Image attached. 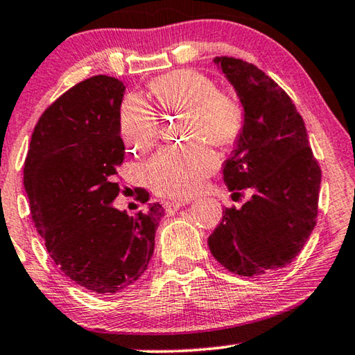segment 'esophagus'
Returning <instances> with one entry per match:
<instances>
[{"mask_svg":"<svg viewBox=\"0 0 355 355\" xmlns=\"http://www.w3.org/2000/svg\"><path fill=\"white\" fill-rule=\"evenodd\" d=\"M189 203V200H174V202H166V213L168 215H171V213H174V211H178L179 208L181 207H184V205H187Z\"/></svg>","mask_w":355,"mask_h":355,"instance_id":"1","label":"esophagus"}]
</instances>
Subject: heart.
Here are the masks:
<instances>
[{
	"label": "heart",
	"mask_w": 355,
	"mask_h": 355,
	"mask_svg": "<svg viewBox=\"0 0 355 355\" xmlns=\"http://www.w3.org/2000/svg\"><path fill=\"white\" fill-rule=\"evenodd\" d=\"M148 92L163 113L184 114V139L196 140L163 150L150 162V187L159 196L192 197L218 166L215 153L205 142L216 148L234 145L244 130V106L231 92L215 89L210 77L192 69L157 77L150 82ZM118 123L124 145L134 153H147L157 145L158 118L140 96L123 101Z\"/></svg>",
	"instance_id": "b5f03b06"
}]
</instances>
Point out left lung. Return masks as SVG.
<instances>
[{
	"label": "left lung",
	"mask_w": 355,
	"mask_h": 355,
	"mask_svg": "<svg viewBox=\"0 0 355 355\" xmlns=\"http://www.w3.org/2000/svg\"><path fill=\"white\" fill-rule=\"evenodd\" d=\"M215 62L245 111L223 181L232 196L249 191L252 197L239 210L225 208L208 247L225 268L254 278L300 254L317 225L322 169L291 96L255 64L232 56Z\"/></svg>",
	"instance_id": "8db88e82"
}]
</instances>
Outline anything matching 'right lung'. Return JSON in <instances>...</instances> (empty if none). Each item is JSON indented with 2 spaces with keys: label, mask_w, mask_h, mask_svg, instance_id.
Returning a JSON list of instances; mask_svg holds the SVG:
<instances>
[{
  "label": "right lung",
  "mask_w": 355,
  "mask_h": 355,
  "mask_svg": "<svg viewBox=\"0 0 355 355\" xmlns=\"http://www.w3.org/2000/svg\"><path fill=\"white\" fill-rule=\"evenodd\" d=\"M124 89L114 77L94 76L64 92L38 119L24 163L31 215L48 254L61 273L96 294L139 279L164 215L159 203L135 216L111 207L124 162ZM147 196L139 187L137 200Z\"/></svg>",
  "instance_id": "obj_1"
}]
</instances>
